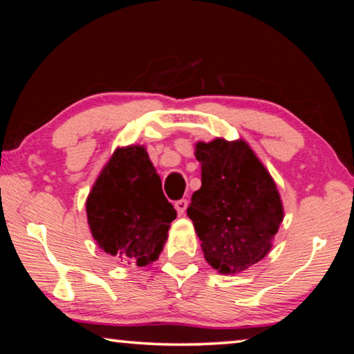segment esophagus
I'll return each mask as SVG.
<instances>
[{"label":"esophagus","mask_w":354,"mask_h":354,"mask_svg":"<svg viewBox=\"0 0 354 354\" xmlns=\"http://www.w3.org/2000/svg\"><path fill=\"white\" fill-rule=\"evenodd\" d=\"M187 205H189L187 200H179V201L175 203V209H176L179 215H184L185 209H187Z\"/></svg>","instance_id":"obj_1"}]
</instances>
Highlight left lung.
Listing matches in <instances>:
<instances>
[{"mask_svg":"<svg viewBox=\"0 0 354 354\" xmlns=\"http://www.w3.org/2000/svg\"><path fill=\"white\" fill-rule=\"evenodd\" d=\"M201 187L187 207L206 262L221 274L248 270L272 250L284 218L277 183L247 142L195 143Z\"/></svg>","mask_w":354,"mask_h":354,"instance_id":"1","label":"left lung"}]
</instances>
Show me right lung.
Returning <instances> with one entry per match:
<instances>
[{
  "label": "right lung",
  "mask_w": 354,
  "mask_h": 354,
  "mask_svg": "<svg viewBox=\"0 0 354 354\" xmlns=\"http://www.w3.org/2000/svg\"><path fill=\"white\" fill-rule=\"evenodd\" d=\"M92 237L104 253L128 266L158 261L176 211L143 145L117 148L86 201Z\"/></svg>",
  "instance_id": "right-lung-1"
}]
</instances>
